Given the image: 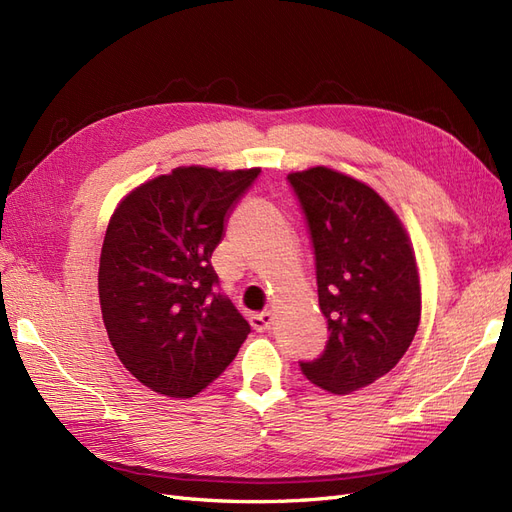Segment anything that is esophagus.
Returning a JSON list of instances; mask_svg holds the SVG:
<instances>
[{"mask_svg":"<svg viewBox=\"0 0 512 512\" xmlns=\"http://www.w3.org/2000/svg\"><path fill=\"white\" fill-rule=\"evenodd\" d=\"M271 322H273V314H271V312L254 314V316L250 318V324L254 327V331H258V333L269 331V329H271Z\"/></svg>","mask_w":512,"mask_h":512,"instance_id":"esophagus-1","label":"esophagus"}]
</instances>
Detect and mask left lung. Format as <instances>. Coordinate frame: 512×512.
Here are the masks:
<instances>
[{"label":"left lung","mask_w":512,"mask_h":512,"mask_svg":"<svg viewBox=\"0 0 512 512\" xmlns=\"http://www.w3.org/2000/svg\"><path fill=\"white\" fill-rule=\"evenodd\" d=\"M316 256L318 303L329 342L301 363L309 382L346 395L382 378L410 348L421 320V280L408 232L359 179L314 166L290 173Z\"/></svg>","instance_id":"left-lung-1"}]
</instances>
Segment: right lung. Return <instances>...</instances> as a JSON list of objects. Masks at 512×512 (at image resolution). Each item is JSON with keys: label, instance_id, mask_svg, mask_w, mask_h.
<instances>
[{"label": "right lung", "instance_id": "1", "mask_svg": "<svg viewBox=\"0 0 512 512\" xmlns=\"http://www.w3.org/2000/svg\"><path fill=\"white\" fill-rule=\"evenodd\" d=\"M260 168L179 166L123 196L98 271L119 361L166 397H194L235 359L250 324L218 290L211 254Z\"/></svg>", "mask_w": 512, "mask_h": 512}]
</instances>
